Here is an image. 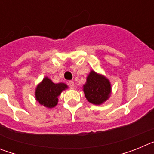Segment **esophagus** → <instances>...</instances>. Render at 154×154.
<instances>
[{
	"instance_id": "1",
	"label": "esophagus",
	"mask_w": 154,
	"mask_h": 154,
	"mask_svg": "<svg viewBox=\"0 0 154 154\" xmlns=\"http://www.w3.org/2000/svg\"><path fill=\"white\" fill-rule=\"evenodd\" d=\"M68 85H69V86L71 87V88H73V87H74V85H75L74 82H73V81H69V82H68Z\"/></svg>"
}]
</instances>
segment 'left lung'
Listing matches in <instances>:
<instances>
[{"label":"left lung","instance_id":"left-lung-1","mask_svg":"<svg viewBox=\"0 0 154 154\" xmlns=\"http://www.w3.org/2000/svg\"><path fill=\"white\" fill-rule=\"evenodd\" d=\"M83 90L85 98L89 103L99 105L109 97L111 85L106 77L92 71L87 77Z\"/></svg>","mask_w":154,"mask_h":154}]
</instances>
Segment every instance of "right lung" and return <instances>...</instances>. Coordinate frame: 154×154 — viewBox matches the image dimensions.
<instances>
[{
    "instance_id": "obj_1",
    "label": "right lung",
    "mask_w": 154,
    "mask_h": 154,
    "mask_svg": "<svg viewBox=\"0 0 154 154\" xmlns=\"http://www.w3.org/2000/svg\"><path fill=\"white\" fill-rule=\"evenodd\" d=\"M65 83L55 84L51 80L45 77L36 88L35 96L37 101L48 108H52L58 103V96L62 90L67 89Z\"/></svg>"
}]
</instances>
